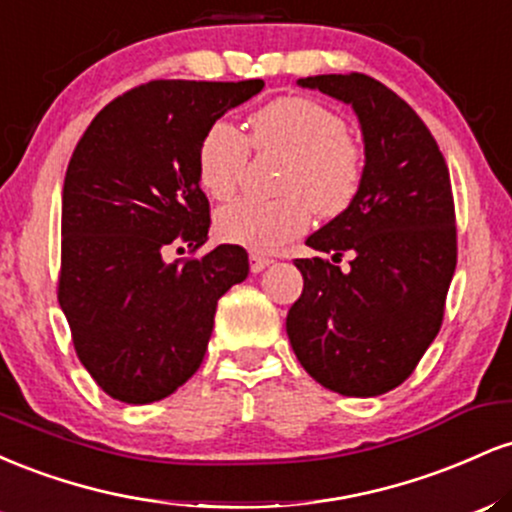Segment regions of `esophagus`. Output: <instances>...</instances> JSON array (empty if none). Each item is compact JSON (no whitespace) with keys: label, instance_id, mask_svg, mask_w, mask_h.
<instances>
[{"label":"esophagus","instance_id":"34e87169","mask_svg":"<svg viewBox=\"0 0 512 512\" xmlns=\"http://www.w3.org/2000/svg\"><path fill=\"white\" fill-rule=\"evenodd\" d=\"M269 264H272V260H269V257H264V255H257V252H252L250 255V269L252 272H262V269H267Z\"/></svg>","mask_w":512,"mask_h":512}]
</instances>
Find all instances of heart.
Wrapping results in <instances>:
<instances>
[{"instance_id": "1", "label": "heart", "mask_w": 512, "mask_h": 512, "mask_svg": "<svg viewBox=\"0 0 512 512\" xmlns=\"http://www.w3.org/2000/svg\"><path fill=\"white\" fill-rule=\"evenodd\" d=\"M245 137L228 120L211 122L197 149L199 187L214 199L238 190L250 146L281 154L274 199L243 197L216 214V233L226 243L255 252L279 250L308 231L315 214L334 219L354 204L366 175L363 146L327 105L303 96H281L250 115Z\"/></svg>"}]
</instances>
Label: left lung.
Returning <instances> with one entry per match:
<instances>
[{
	"label": "left lung",
	"mask_w": 512,
	"mask_h": 512,
	"mask_svg": "<svg viewBox=\"0 0 512 512\" xmlns=\"http://www.w3.org/2000/svg\"><path fill=\"white\" fill-rule=\"evenodd\" d=\"M298 84L356 110L366 175L354 204L305 240L332 257L296 260L303 293L286 332L327 390L385 395L414 373L443 325L457 264L448 163L414 108L373 76L320 74ZM344 254L349 270L338 267Z\"/></svg>",
	"instance_id": "left-lung-1"
}]
</instances>
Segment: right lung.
<instances>
[{
	"label": "right lung",
	"instance_id": "obj_1",
	"mask_svg": "<svg viewBox=\"0 0 512 512\" xmlns=\"http://www.w3.org/2000/svg\"><path fill=\"white\" fill-rule=\"evenodd\" d=\"M262 79H158L122 93L76 144L62 190L57 301L76 356L127 404L173 395L197 373L219 298L250 272L240 245L166 262L209 240L197 149L211 122L260 93Z\"/></svg>",
	"mask_w": 512,
	"mask_h": 512
}]
</instances>
